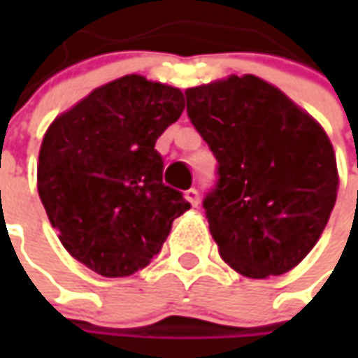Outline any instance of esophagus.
I'll use <instances>...</instances> for the list:
<instances>
[{
    "instance_id": "34e87169",
    "label": "esophagus",
    "mask_w": 358,
    "mask_h": 358,
    "mask_svg": "<svg viewBox=\"0 0 358 358\" xmlns=\"http://www.w3.org/2000/svg\"><path fill=\"white\" fill-rule=\"evenodd\" d=\"M185 199L189 201L193 207H197V205H199V191H197V189H187Z\"/></svg>"
}]
</instances>
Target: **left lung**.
<instances>
[{
  "instance_id": "obj_1",
  "label": "left lung",
  "mask_w": 358,
  "mask_h": 358,
  "mask_svg": "<svg viewBox=\"0 0 358 358\" xmlns=\"http://www.w3.org/2000/svg\"><path fill=\"white\" fill-rule=\"evenodd\" d=\"M185 97L187 115L219 163L203 199L219 255L251 279L296 267L337 201V159L324 129L255 76L191 87Z\"/></svg>"
}]
</instances>
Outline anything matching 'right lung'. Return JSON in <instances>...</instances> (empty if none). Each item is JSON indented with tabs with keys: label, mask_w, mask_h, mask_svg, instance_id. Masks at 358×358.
Wrapping results in <instances>:
<instances>
[{
	"label": "right lung",
	"mask_w": 358,
	"mask_h": 358,
	"mask_svg": "<svg viewBox=\"0 0 358 358\" xmlns=\"http://www.w3.org/2000/svg\"><path fill=\"white\" fill-rule=\"evenodd\" d=\"M183 93L119 77L49 125L37 191L63 247L103 277H127L161 251L191 205L163 183L159 135L181 117Z\"/></svg>",
	"instance_id": "right-lung-1"
}]
</instances>
